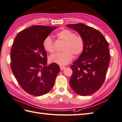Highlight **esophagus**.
Masks as SVG:
<instances>
[{
	"label": "esophagus",
	"instance_id": "34e87169",
	"mask_svg": "<svg viewBox=\"0 0 122 122\" xmlns=\"http://www.w3.org/2000/svg\"><path fill=\"white\" fill-rule=\"evenodd\" d=\"M59 67H60L61 70H63L65 68V66H59Z\"/></svg>",
	"mask_w": 122,
	"mask_h": 122
}]
</instances>
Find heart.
Listing matches in <instances>:
<instances>
[{
    "label": "heart",
    "mask_w": 122,
    "mask_h": 122,
    "mask_svg": "<svg viewBox=\"0 0 122 122\" xmlns=\"http://www.w3.org/2000/svg\"><path fill=\"white\" fill-rule=\"evenodd\" d=\"M56 36L65 42L63 52L56 53L50 56L49 59L51 63L60 65H66L72 60L73 55L79 56L84 50V40L80 35H76L73 31L67 29H62L57 32ZM43 46L47 51L52 53L54 51V42L51 38L48 36L43 42Z\"/></svg>",
    "instance_id": "obj_1"
}]
</instances>
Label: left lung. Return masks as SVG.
Returning <instances> with one entry per match:
<instances>
[{
    "label": "left lung",
    "mask_w": 122,
    "mask_h": 122,
    "mask_svg": "<svg viewBox=\"0 0 122 122\" xmlns=\"http://www.w3.org/2000/svg\"><path fill=\"white\" fill-rule=\"evenodd\" d=\"M84 40V50L71 66L72 89L78 95H90L97 91L105 80L110 61L109 44L102 34L83 23L68 24Z\"/></svg>",
    "instance_id": "left-lung-1"
}]
</instances>
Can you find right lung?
Returning a JSON list of instances; mask_svg holds the SVG:
<instances>
[{
  "label": "right lung",
  "instance_id": "1",
  "mask_svg": "<svg viewBox=\"0 0 122 122\" xmlns=\"http://www.w3.org/2000/svg\"><path fill=\"white\" fill-rule=\"evenodd\" d=\"M56 27L34 25L20 32L14 41L10 53V67L18 83L30 95L47 93L54 85L60 71L52 63L46 66L45 39Z\"/></svg>",
  "mask_w": 122,
  "mask_h": 122
}]
</instances>
